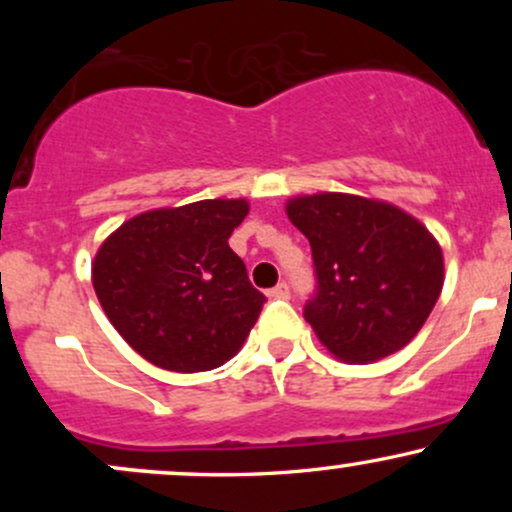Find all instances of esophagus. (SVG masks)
I'll list each match as a JSON object with an SVG mask.
<instances>
[{"instance_id":"1","label":"esophagus","mask_w":512,"mask_h":512,"mask_svg":"<svg viewBox=\"0 0 512 512\" xmlns=\"http://www.w3.org/2000/svg\"><path fill=\"white\" fill-rule=\"evenodd\" d=\"M289 284H276L274 289L267 291L269 298H289Z\"/></svg>"}]
</instances>
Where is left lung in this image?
<instances>
[{"mask_svg":"<svg viewBox=\"0 0 512 512\" xmlns=\"http://www.w3.org/2000/svg\"><path fill=\"white\" fill-rule=\"evenodd\" d=\"M286 216L313 248L317 293L305 305L320 344L373 363L419 334L443 291V250L419 219L383 199L298 195Z\"/></svg>","mask_w":512,"mask_h":512,"instance_id":"8db88e82","label":"left lung"}]
</instances>
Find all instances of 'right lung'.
<instances>
[{
  "label": "right lung",
  "instance_id": "add662e5",
  "mask_svg": "<svg viewBox=\"0 0 512 512\" xmlns=\"http://www.w3.org/2000/svg\"><path fill=\"white\" fill-rule=\"evenodd\" d=\"M248 211V199L151 209L103 240L93 289L139 356L173 373H199L238 354L267 301L228 245Z\"/></svg>",
  "mask_w": 512,
  "mask_h": 512
}]
</instances>
